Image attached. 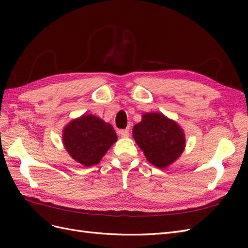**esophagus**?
Instances as JSON below:
<instances>
[{
  "label": "esophagus",
  "instance_id": "obj_1",
  "mask_svg": "<svg viewBox=\"0 0 248 248\" xmlns=\"http://www.w3.org/2000/svg\"><path fill=\"white\" fill-rule=\"evenodd\" d=\"M119 134L121 136L122 138H128L129 137V131L128 130H120Z\"/></svg>",
  "mask_w": 248,
  "mask_h": 248
}]
</instances>
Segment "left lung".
I'll use <instances>...</instances> for the list:
<instances>
[{"label":"left lung","instance_id":"1","mask_svg":"<svg viewBox=\"0 0 248 248\" xmlns=\"http://www.w3.org/2000/svg\"><path fill=\"white\" fill-rule=\"evenodd\" d=\"M133 138L144 151L149 162L157 168H167L182 154L185 138L174 121L157 112H148L134 125Z\"/></svg>","mask_w":248,"mask_h":248}]
</instances>
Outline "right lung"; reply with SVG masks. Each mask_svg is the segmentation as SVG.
<instances>
[{
    "instance_id": "right-lung-1",
    "label": "right lung",
    "mask_w": 248,
    "mask_h": 248,
    "mask_svg": "<svg viewBox=\"0 0 248 248\" xmlns=\"http://www.w3.org/2000/svg\"><path fill=\"white\" fill-rule=\"evenodd\" d=\"M116 140L117 134L112 126L92 115L73 120L63 133L67 152L85 167L98 163Z\"/></svg>"
}]
</instances>
